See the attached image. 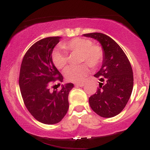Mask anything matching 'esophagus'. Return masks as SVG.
I'll return each mask as SVG.
<instances>
[{"label": "esophagus", "instance_id": "esophagus-1", "mask_svg": "<svg viewBox=\"0 0 150 150\" xmlns=\"http://www.w3.org/2000/svg\"><path fill=\"white\" fill-rule=\"evenodd\" d=\"M85 85V84L83 83V82H80V83H76L75 84V86H77V87H83V86Z\"/></svg>", "mask_w": 150, "mask_h": 150}]
</instances>
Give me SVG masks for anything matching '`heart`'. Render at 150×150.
<instances>
[{
    "mask_svg": "<svg viewBox=\"0 0 150 150\" xmlns=\"http://www.w3.org/2000/svg\"><path fill=\"white\" fill-rule=\"evenodd\" d=\"M90 39L85 38H74L68 42H63L61 47L67 52L80 53V63L86 62L92 68L99 65L104 58V51L101 46L92 44ZM53 64L58 69H63L67 65L68 57L65 51L55 49L52 53ZM89 73V66L83 63L77 66H70L64 72L65 77L68 81L79 82L82 81Z\"/></svg>",
    "mask_w": 150,
    "mask_h": 150,
    "instance_id": "heart-1",
    "label": "heart"
}]
</instances>
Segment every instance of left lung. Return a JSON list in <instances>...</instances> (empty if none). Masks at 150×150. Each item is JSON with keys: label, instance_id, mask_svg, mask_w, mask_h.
Here are the masks:
<instances>
[{"label": "left lung", "instance_id": "obj_1", "mask_svg": "<svg viewBox=\"0 0 150 150\" xmlns=\"http://www.w3.org/2000/svg\"><path fill=\"white\" fill-rule=\"evenodd\" d=\"M100 43L104 51L102 65L94 77L99 87L89 98L90 107L104 118H111L123 111L133 88V73L128 57L113 39L102 33L83 34Z\"/></svg>", "mask_w": 150, "mask_h": 150}]
</instances>
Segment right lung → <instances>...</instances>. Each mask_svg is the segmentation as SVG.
Wrapping results in <instances>:
<instances>
[{"label": "right lung", "instance_id": "right-lung-1", "mask_svg": "<svg viewBox=\"0 0 150 150\" xmlns=\"http://www.w3.org/2000/svg\"><path fill=\"white\" fill-rule=\"evenodd\" d=\"M61 39L51 37L38 41L26 52L20 67L19 85L24 103L32 116L44 124H56L63 119L74 87L67 83L58 92L50 91L53 82L63 80L52 60L53 50Z\"/></svg>", "mask_w": 150, "mask_h": 150}]
</instances>
